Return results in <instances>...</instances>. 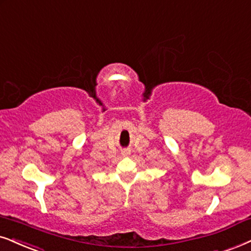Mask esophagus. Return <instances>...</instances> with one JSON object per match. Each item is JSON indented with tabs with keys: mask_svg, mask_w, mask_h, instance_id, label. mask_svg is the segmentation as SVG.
Masks as SVG:
<instances>
[{
	"mask_svg": "<svg viewBox=\"0 0 251 251\" xmlns=\"http://www.w3.org/2000/svg\"><path fill=\"white\" fill-rule=\"evenodd\" d=\"M127 155H128L127 151H123V156H127Z\"/></svg>",
	"mask_w": 251,
	"mask_h": 251,
	"instance_id": "esophagus-1",
	"label": "esophagus"
}]
</instances>
